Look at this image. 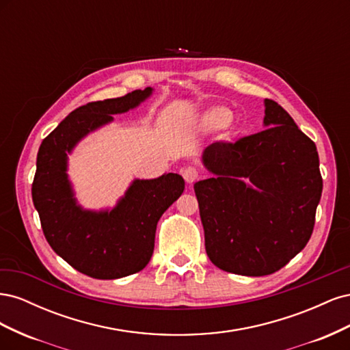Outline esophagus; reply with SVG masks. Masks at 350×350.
<instances>
[{"label": "esophagus", "mask_w": 350, "mask_h": 350, "mask_svg": "<svg viewBox=\"0 0 350 350\" xmlns=\"http://www.w3.org/2000/svg\"><path fill=\"white\" fill-rule=\"evenodd\" d=\"M181 174H183L184 179H185V181H187L188 184H193L194 181H197L198 176H200V171H198V169H197L196 166H187V167H183Z\"/></svg>", "instance_id": "obj_1"}]
</instances>
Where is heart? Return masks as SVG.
I'll list each match as a JSON object with an SVG mask.
<instances>
[{
	"label": "heart",
	"instance_id": "obj_1",
	"mask_svg": "<svg viewBox=\"0 0 350 350\" xmlns=\"http://www.w3.org/2000/svg\"><path fill=\"white\" fill-rule=\"evenodd\" d=\"M208 121L216 125V126H224L229 122L230 120V112L226 109V108H215L211 109L207 115Z\"/></svg>",
	"mask_w": 350,
	"mask_h": 350
}]
</instances>
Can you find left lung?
<instances>
[{
	"instance_id": "left-lung-1",
	"label": "left lung",
	"mask_w": 350,
	"mask_h": 350,
	"mask_svg": "<svg viewBox=\"0 0 350 350\" xmlns=\"http://www.w3.org/2000/svg\"><path fill=\"white\" fill-rule=\"evenodd\" d=\"M264 103L267 129L210 144L203 163L215 178L194 185L210 261L243 276H267L305 248L323 191L315 143Z\"/></svg>"
}]
</instances>
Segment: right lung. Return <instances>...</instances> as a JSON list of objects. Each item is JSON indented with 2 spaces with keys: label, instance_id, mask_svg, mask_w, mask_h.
Listing matches in <instances>:
<instances>
[{
  "label": "right lung",
  "instance_id": "right-lung-1",
  "mask_svg": "<svg viewBox=\"0 0 350 350\" xmlns=\"http://www.w3.org/2000/svg\"><path fill=\"white\" fill-rule=\"evenodd\" d=\"M152 89L125 96L89 102L74 109L42 142L31 198L44 235L61 258L93 279H120L143 270L154 248L156 225L165 210L183 194L181 175L135 179L111 211H89L77 206L67 178V153L84 135L111 122L143 102Z\"/></svg>",
  "mask_w": 350,
  "mask_h": 350
}]
</instances>
